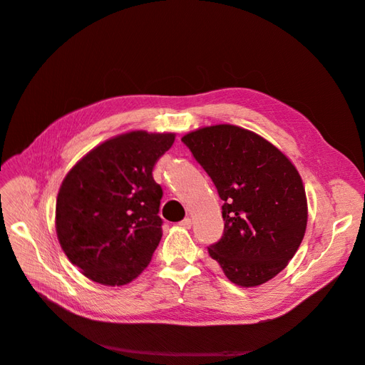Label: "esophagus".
<instances>
[{"label":"esophagus","mask_w":365,"mask_h":365,"mask_svg":"<svg viewBox=\"0 0 365 365\" xmlns=\"http://www.w3.org/2000/svg\"><path fill=\"white\" fill-rule=\"evenodd\" d=\"M180 225H182L184 228H190V227H192V219H190V217L182 219L181 222H180Z\"/></svg>","instance_id":"esophagus-1"}]
</instances>
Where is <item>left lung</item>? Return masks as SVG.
<instances>
[{
    "label": "left lung",
    "mask_w": 365,
    "mask_h": 365,
    "mask_svg": "<svg viewBox=\"0 0 365 365\" xmlns=\"http://www.w3.org/2000/svg\"><path fill=\"white\" fill-rule=\"evenodd\" d=\"M224 201V235L208 247L230 282L259 286L275 277L304 237L307 202L294 164L269 141L233 125L181 138Z\"/></svg>",
    "instance_id": "left-lung-1"
}]
</instances>
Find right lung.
<instances>
[{
	"instance_id": "right-lung-1",
	"label": "right lung",
	"mask_w": 365,
	"mask_h": 365,
	"mask_svg": "<svg viewBox=\"0 0 365 365\" xmlns=\"http://www.w3.org/2000/svg\"><path fill=\"white\" fill-rule=\"evenodd\" d=\"M175 134L132 130L94 148L67 173L56 233L68 260L96 283L121 286L145 269L163 231L152 170Z\"/></svg>"
}]
</instances>
